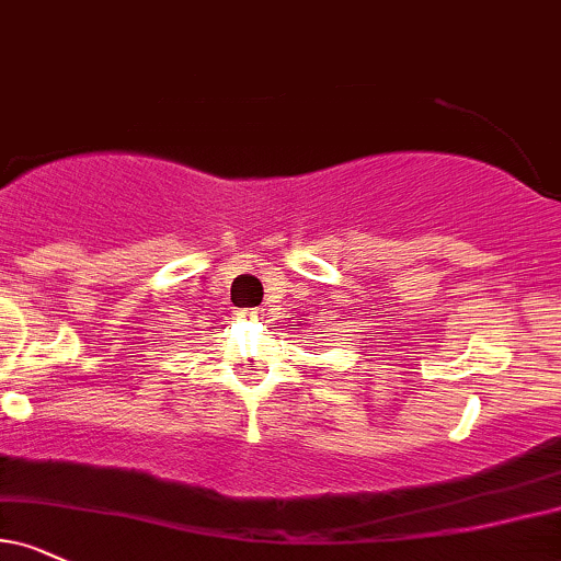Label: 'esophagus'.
Returning <instances> with one entry per match:
<instances>
[{"label": "esophagus", "instance_id": "1", "mask_svg": "<svg viewBox=\"0 0 561 561\" xmlns=\"http://www.w3.org/2000/svg\"><path fill=\"white\" fill-rule=\"evenodd\" d=\"M262 312L260 309H244V312H241V317H244V320H257Z\"/></svg>", "mask_w": 561, "mask_h": 561}]
</instances>
